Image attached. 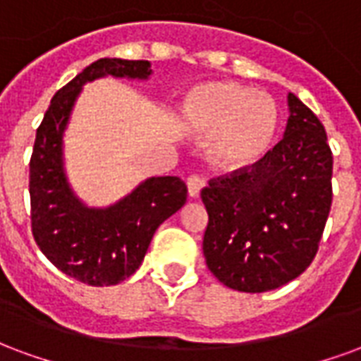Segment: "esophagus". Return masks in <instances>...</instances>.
<instances>
[{
  "instance_id": "obj_1",
  "label": "esophagus",
  "mask_w": 361,
  "mask_h": 361,
  "mask_svg": "<svg viewBox=\"0 0 361 361\" xmlns=\"http://www.w3.org/2000/svg\"><path fill=\"white\" fill-rule=\"evenodd\" d=\"M186 186H188V194H190V198H198L200 190L206 186V180L200 177V175H190V177L186 178Z\"/></svg>"
}]
</instances>
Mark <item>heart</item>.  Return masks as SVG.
Here are the masks:
<instances>
[{"label": "heart", "instance_id": "obj_1", "mask_svg": "<svg viewBox=\"0 0 361 361\" xmlns=\"http://www.w3.org/2000/svg\"><path fill=\"white\" fill-rule=\"evenodd\" d=\"M184 123L192 133L212 136L209 152L221 167L242 169L269 149L279 113L264 92L235 82H206L186 97Z\"/></svg>", "mask_w": 361, "mask_h": 361}]
</instances>
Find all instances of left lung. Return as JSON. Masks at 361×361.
Returning <instances> with one entry per match:
<instances>
[{"label":"left lung","mask_w":361,"mask_h":361,"mask_svg":"<svg viewBox=\"0 0 361 361\" xmlns=\"http://www.w3.org/2000/svg\"><path fill=\"white\" fill-rule=\"evenodd\" d=\"M283 140L267 154L202 188L206 264L219 283L265 292L314 262L333 204V152L325 126L288 94Z\"/></svg>","instance_id":"obj_1"}]
</instances>
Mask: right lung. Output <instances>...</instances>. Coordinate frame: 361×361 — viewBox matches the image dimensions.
I'll list each match as a JSON object with an SVG mask.
<instances>
[{"mask_svg": "<svg viewBox=\"0 0 361 361\" xmlns=\"http://www.w3.org/2000/svg\"><path fill=\"white\" fill-rule=\"evenodd\" d=\"M148 78L149 61L97 59L51 97L30 157L34 240L57 269L84 285L123 283L138 269L152 236L186 202L178 177H154L107 209H90L71 192L63 171V130L82 84L99 76Z\"/></svg>", "mask_w": 361, "mask_h": 361, "instance_id": "add662e5", "label": "right lung"}]
</instances>
